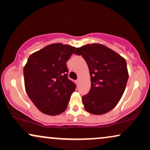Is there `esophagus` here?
Listing matches in <instances>:
<instances>
[{
	"instance_id": "obj_1",
	"label": "esophagus",
	"mask_w": 150,
	"mask_h": 150,
	"mask_svg": "<svg viewBox=\"0 0 150 150\" xmlns=\"http://www.w3.org/2000/svg\"><path fill=\"white\" fill-rule=\"evenodd\" d=\"M79 81V79H77V80H76V83H77V84H78Z\"/></svg>"
}]
</instances>
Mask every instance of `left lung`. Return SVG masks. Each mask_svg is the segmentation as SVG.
Here are the masks:
<instances>
[{"mask_svg": "<svg viewBox=\"0 0 150 150\" xmlns=\"http://www.w3.org/2000/svg\"><path fill=\"white\" fill-rule=\"evenodd\" d=\"M74 53L82 56L90 73L91 90L82 97L85 109L95 115L109 112L117 105L125 90L129 77L126 60L98 43L77 48Z\"/></svg>", "mask_w": 150, "mask_h": 150, "instance_id": "8db88e82", "label": "left lung"}]
</instances>
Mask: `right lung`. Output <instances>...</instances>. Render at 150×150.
Returning a JSON list of instances; mask_svg holds the SVG:
<instances>
[{
    "mask_svg": "<svg viewBox=\"0 0 150 150\" xmlns=\"http://www.w3.org/2000/svg\"><path fill=\"white\" fill-rule=\"evenodd\" d=\"M75 48L53 43L34 52L23 69L25 91L38 109L56 115L66 109L76 85L68 77L66 62Z\"/></svg>",
    "mask_w": 150,
    "mask_h": 150,
    "instance_id": "add662e5",
    "label": "right lung"
}]
</instances>
